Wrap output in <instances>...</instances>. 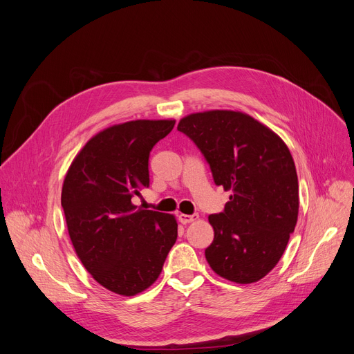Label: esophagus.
<instances>
[{
  "label": "esophagus",
  "instance_id": "1",
  "mask_svg": "<svg viewBox=\"0 0 354 354\" xmlns=\"http://www.w3.org/2000/svg\"><path fill=\"white\" fill-rule=\"evenodd\" d=\"M197 214H179L178 216V218H179V221L182 223V224H189V223H193V221H196L197 220Z\"/></svg>",
  "mask_w": 354,
  "mask_h": 354
}]
</instances>
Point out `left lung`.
I'll list each match as a JSON object with an SVG mask.
<instances>
[{
	"label": "left lung",
	"mask_w": 354,
	"mask_h": 354,
	"mask_svg": "<svg viewBox=\"0 0 354 354\" xmlns=\"http://www.w3.org/2000/svg\"><path fill=\"white\" fill-rule=\"evenodd\" d=\"M186 134L210 165L214 183L231 190L224 212L209 216L210 268L239 284L265 277L283 257L298 217V179L284 141L241 112L183 118Z\"/></svg>",
	"instance_id": "obj_1"
}]
</instances>
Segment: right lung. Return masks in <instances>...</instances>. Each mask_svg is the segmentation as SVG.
<instances>
[{"mask_svg":"<svg viewBox=\"0 0 354 354\" xmlns=\"http://www.w3.org/2000/svg\"><path fill=\"white\" fill-rule=\"evenodd\" d=\"M175 120H133L92 137L73 161L62 206L73 246L105 288L136 295L153 284L178 236L174 216L131 203L149 186L148 158Z\"/></svg>","mask_w":354,"mask_h":354,"instance_id":"right-lung-1","label":"right lung"}]
</instances>
